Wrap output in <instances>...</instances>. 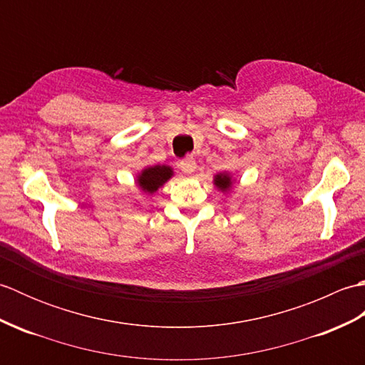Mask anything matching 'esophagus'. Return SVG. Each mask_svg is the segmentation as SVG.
Returning <instances> with one entry per match:
<instances>
[{"mask_svg":"<svg viewBox=\"0 0 365 365\" xmlns=\"http://www.w3.org/2000/svg\"><path fill=\"white\" fill-rule=\"evenodd\" d=\"M196 168H197L196 160L192 157H187V158L180 160V169L183 170L185 174H192L196 170Z\"/></svg>","mask_w":365,"mask_h":365,"instance_id":"34e87169","label":"esophagus"}]
</instances>
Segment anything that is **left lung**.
I'll return each mask as SVG.
<instances>
[{
  "label": "left lung",
  "instance_id": "left-lung-1",
  "mask_svg": "<svg viewBox=\"0 0 365 365\" xmlns=\"http://www.w3.org/2000/svg\"><path fill=\"white\" fill-rule=\"evenodd\" d=\"M213 182L216 185V188H220L222 192H227L232 188V177L227 173H222V174H216Z\"/></svg>",
  "mask_w": 365,
  "mask_h": 365
}]
</instances>
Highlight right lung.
<instances>
[{"instance_id":"right-lung-1","label":"right lung","mask_w":365,"mask_h":365,"mask_svg":"<svg viewBox=\"0 0 365 365\" xmlns=\"http://www.w3.org/2000/svg\"><path fill=\"white\" fill-rule=\"evenodd\" d=\"M174 175V170L170 166L166 165H157L150 166L141 170V174L138 175V185L144 192L153 195L155 191H158L170 177Z\"/></svg>"}]
</instances>
